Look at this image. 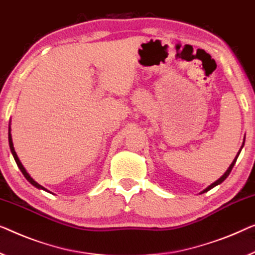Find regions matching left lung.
Instances as JSON below:
<instances>
[{"instance_id": "obj_1", "label": "left lung", "mask_w": 255, "mask_h": 255, "mask_svg": "<svg viewBox=\"0 0 255 255\" xmlns=\"http://www.w3.org/2000/svg\"><path fill=\"white\" fill-rule=\"evenodd\" d=\"M244 143H245V137H244V140H243L242 147H241V149H239V151H238V153H237V155H236V157H235V159H234V161H233V162H231V165L229 166V168H228V169H227V172H226L225 174H223V175H222L221 177H220V178H219V180H216V181L214 182V183H212L211 185H208V187H207L206 189H205V190H203V191H201L200 193H204V192H207V191H210V190H211V189H213V188H214V187H216V185L221 184V183H222V182H223V181H225V180H226V178H227L228 176H229V174H230V172H231V170H233V168H234V166H235V164H236V161H237V158H238V155H239V153H241V151H242V149H243V146H244Z\"/></svg>"}]
</instances>
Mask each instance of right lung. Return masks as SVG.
I'll use <instances>...</instances> for the list:
<instances>
[{
	"label": "right lung",
	"mask_w": 255,
	"mask_h": 255,
	"mask_svg": "<svg viewBox=\"0 0 255 255\" xmlns=\"http://www.w3.org/2000/svg\"><path fill=\"white\" fill-rule=\"evenodd\" d=\"M11 123V121H10ZM9 123V145H10V150H11V153H12V155H13V158H14V161H16V164H17V166L19 167V169L21 170V173L24 174V176L26 177V180H27L30 184H33L34 187L35 188H37V189H42V190H45V191H48L47 189L45 188H43L42 185H40L39 183H37V182H35L33 180L32 177L29 176V174L26 172V169H25V167L22 166V164L20 162V160H19V158H18V155H17V153H16V151H14V147H13V143H12V136H11V127H10V124ZM49 192V191H48Z\"/></svg>",
	"instance_id": "obj_1"
}]
</instances>
